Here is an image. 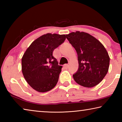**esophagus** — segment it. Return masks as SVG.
Masks as SVG:
<instances>
[{"mask_svg":"<svg viewBox=\"0 0 122 122\" xmlns=\"http://www.w3.org/2000/svg\"><path fill=\"white\" fill-rule=\"evenodd\" d=\"M68 67H69V66H68V65H67V64H65V65H64V66H63V68L65 69H67L68 68Z\"/></svg>","mask_w":122,"mask_h":122,"instance_id":"34e87169","label":"esophagus"}]
</instances>
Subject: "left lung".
<instances>
[{
	"label": "left lung",
	"mask_w": 122,
	"mask_h": 122,
	"mask_svg": "<svg viewBox=\"0 0 122 122\" xmlns=\"http://www.w3.org/2000/svg\"><path fill=\"white\" fill-rule=\"evenodd\" d=\"M77 54L78 68L73 74L76 83L92 88L102 81L108 71L110 57L104 46L86 33L79 31L66 35Z\"/></svg>",
	"instance_id": "obj_1"
}]
</instances>
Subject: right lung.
Listing matches in <instances>:
<instances>
[{
    "instance_id": "obj_1",
    "label": "right lung",
    "mask_w": 122,
    "mask_h": 122,
    "mask_svg": "<svg viewBox=\"0 0 122 122\" xmlns=\"http://www.w3.org/2000/svg\"><path fill=\"white\" fill-rule=\"evenodd\" d=\"M66 38L65 34H44L34 41L25 52L21 60L22 74L37 92H48L56 85L62 67L58 65L53 52Z\"/></svg>"
}]
</instances>
